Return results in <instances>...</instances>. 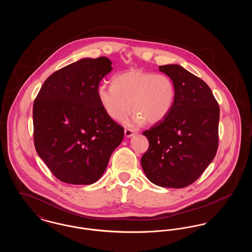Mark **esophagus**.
<instances>
[{"instance_id": "obj_1", "label": "esophagus", "mask_w": 252, "mask_h": 252, "mask_svg": "<svg viewBox=\"0 0 252 252\" xmlns=\"http://www.w3.org/2000/svg\"><path fill=\"white\" fill-rule=\"evenodd\" d=\"M134 134H135V133H134V131H133L132 129H130V128H126V129H125V136L127 137V138L131 137Z\"/></svg>"}]
</instances>
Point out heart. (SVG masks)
I'll return each mask as SVG.
<instances>
[{
    "label": "heart",
    "mask_w": 252,
    "mask_h": 252,
    "mask_svg": "<svg viewBox=\"0 0 252 252\" xmlns=\"http://www.w3.org/2000/svg\"><path fill=\"white\" fill-rule=\"evenodd\" d=\"M174 81L164 73L134 69L116 74L112 85L98 88V98L109 118L120 121L135 112L131 123L141 126L164 120L176 101Z\"/></svg>",
    "instance_id": "1"
}]
</instances>
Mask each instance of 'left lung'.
<instances>
[{
    "instance_id": "obj_1",
    "label": "left lung",
    "mask_w": 252,
    "mask_h": 252,
    "mask_svg": "<svg viewBox=\"0 0 252 252\" xmlns=\"http://www.w3.org/2000/svg\"><path fill=\"white\" fill-rule=\"evenodd\" d=\"M158 69L174 81L177 96L167 117L143 132L149 146L141 163L152 183L183 188L197 180L216 157L220 109L201 78L176 64Z\"/></svg>"
}]
</instances>
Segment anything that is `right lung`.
Returning <instances> with one entry per match:
<instances>
[{
    "instance_id": "right-lung-1",
    "label": "right lung",
    "mask_w": 252,
    "mask_h": 252,
    "mask_svg": "<svg viewBox=\"0 0 252 252\" xmlns=\"http://www.w3.org/2000/svg\"><path fill=\"white\" fill-rule=\"evenodd\" d=\"M111 70L106 57L73 62L52 73L34 101L36 153L62 182H96L124 138V127L98 98L99 83Z\"/></svg>"
}]
</instances>
